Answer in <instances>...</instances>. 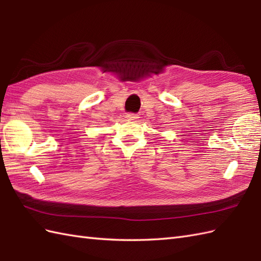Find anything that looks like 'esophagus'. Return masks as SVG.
<instances>
[{"label":"esophagus","instance_id":"1","mask_svg":"<svg viewBox=\"0 0 261 261\" xmlns=\"http://www.w3.org/2000/svg\"><path fill=\"white\" fill-rule=\"evenodd\" d=\"M125 118L127 120H137V119H139V116H138L137 114H134V113H129V114H125Z\"/></svg>","mask_w":261,"mask_h":261}]
</instances>
